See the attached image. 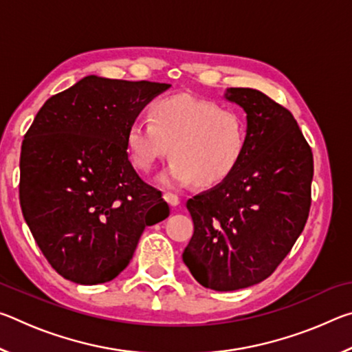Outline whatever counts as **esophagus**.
Listing matches in <instances>:
<instances>
[{
	"mask_svg": "<svg viewBox=\"0 0 352 352\" xmlns=\"http://www.w3.org/2000/svg\"><path fill=\"white\" fill-rule=\"evenodd\" d=\"M163 199L168 201V204L170 205V206H177V205H180V199H178V195H175V194H172V192H166L164 195H163Z\"/></svg>",
	"mask_w": 352,
	"mask_h": 352,
	"instance_id": "1",
	"label": "esophagus"
}]
</instances>
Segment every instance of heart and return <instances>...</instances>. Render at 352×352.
Listing matches in <instances>:
<instances>
[{
    "label": "heart",
    "instance_id": "heart-1",
    "mask_svg": "<svg viewBox=\"0 0 352 352\" xmlns=\"http://www.w3.org/2000/svg\"><path fill=\"white\" fill-rule=\"evenodd\" d=\"M247 133L241 111L175 94L157 100L151 119H133L127 130V151L141 172H151L170 152L174 160L158 175L164 188H184L195 180L200 186H214L241 163Z\"/></svg>",
    "mask_w": 352,
    "mask_h": 352
}]
</instances>
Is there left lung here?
<instances>
[{"label": "left lung", "mask_w": 352, "mask_h": 352, "mask_svg": "<svg viewBox=\"0 0 352 352\" xmlns=\"http://www.w3.org/2000/svg\"><path fill=\"white\" fill-rule=\"evenodd\" d=\"M225 98L247 113V148L231 174L188 200L194 234L183 261L204 287L230 292L269 278L311 210L314 157L292 113L253 88Z\"/></svg>", "instance_id": "left-lung-1"}]
</instances>
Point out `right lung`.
<instances>
[{"label":"right lung","mask_w":352,"mask_h":352,"mask_svg":"<svg viewBox=\"0 0 352 352\" xmlns=\"http://www.w3.org/2000/svg\"><path fill=\"white\" fill-rule=\"evenodd\" d=\"M169 83L87 76L46 100L25 135L20 205L52 269L77 284L111 281L146 226L169 216L162 192L141 180L127 130Z\"/></svg>","instance_id":"obj_1"}]
</instances>
